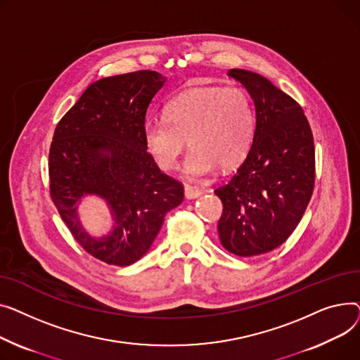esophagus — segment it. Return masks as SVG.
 <instances>
[{"instance_id": "esophagus-1", "label": "esophagus", "mask_w": 360, "mask_h": 360, "mask_svg": "<svg viewBox=\"0 0 360 360\" xmlns=\"http://www.w3.org/2000/svg\"><path fill=\"white\" fill-rule=\"evenodd\" d=\"M202 193H203V188H200V187L190 186V184H186V186H184V195H186L187 199L199 198Z\"/></svg>"}]
</instances>
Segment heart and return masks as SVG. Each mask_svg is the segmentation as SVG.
<instances>
[{
    "label": "heart",
    "instance_id": "heart-1",
    "mask_svg": "<svg viewBox=\"0 0 360 360\" xmlns=\"http://www.w3.org/2000/svg\"><path fill=\"white\" fill-rule=\"evenodd\" d=\"M256 116L250 94L240 86L184 91L164 108V119L146 120L143 142L162 172L179 165L184 142L190 151L184 173L190 179L226 170L243 161L255 136Z\"/></svg>",
    "mask_w": 360,
    "mask_h": 360
}]
</instances>
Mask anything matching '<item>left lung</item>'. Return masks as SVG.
Segmentation results:
<instances>
[{
  "instance_id": "1",
  "label": "left lung",
  "mask_w": 360,
  "mask_h": 360,
  "mask_svg": "<svg viewBox=\"0 0 360 360\" xmlns=\"http://www.w3.org/2000/svg\"><path fill=\"white\" fill-rule=\"evenodd\" d=\"M256 105L250 150L228 183L215 188L222 200L218 234L225 250L257 256L283 244L300 224L315 181V146L301 105L251 71L229 70Z\"/></svg>"
}]
</instances>
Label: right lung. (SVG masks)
I'll list each match as a JSON object with an SVG mask.
<instances>
[{
  "mask_svg": "<svg viewBox=\"0 0 360 360\" xmlns=\"http://www.w3.org/2000/svg\"><path fill=\"white\" fill-rule=\"evenodd\" d=\"M165 78L141 70L101 78L58 122L49 150V195L74 240L94 259L129 266L150 250L164 217L184 198L183 183L164 174L143 142L146 109ZM108 200L114 231L100 240L79 226L84 194Z\"/></svg>",
  "mask_w": 360,
  "mask_h": 360,
  "instance_id": "add662e5",
  "label": "right lung"
}]
</instances>
